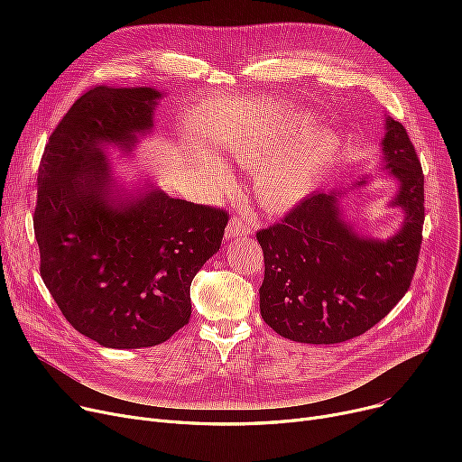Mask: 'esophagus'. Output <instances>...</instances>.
Wrapping results in <instances>:
<instances>
[{
  "mask_svg": "<svg viewBox=\"0 0 462 462\" xmlns=\"http://www.w3.org/2000/svg\"><path fill=\"white\" fill-rule=\"evenodd\" d=\"M249 232H251V226L245 223V218L234 217L232 221L226 225L225 237H226V239H236V237H239V236H247Z\"/></svg>",
  "mask_w": 462,
  "mask_h": 462,
  "instance_id": "obj_1",
  "label": "esophagus"
}]
</instances>
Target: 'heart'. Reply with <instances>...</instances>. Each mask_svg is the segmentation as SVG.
<instances>
[{
  "label": "heart",
  "mask_w": 462,
  "mask_h": 462,
  "mask_svg": "<svg viewBox=\"0 0 462 462\" xmlns=\"http://www.w3.org/2000/svg\"><path fill=\"white\" fill-rule=\"evenodd\" d=\"M317 125L307 110H286L273 116L247 140L236 143V153L254 170V192L270 211H286L303 202L319 187L341 150V134ZM206 180L223 189L232 181L230 168L211 157L202 161Z\"/></svg>",
  "instance_id": "b5f03b06"
}]
</instances>
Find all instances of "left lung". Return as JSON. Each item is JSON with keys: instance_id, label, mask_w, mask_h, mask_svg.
<instances>
[{"instance_id": "obj_1", "label": "left lung", "mask_w": 462, "mask_h": 462, "mask_svg": "<svg viewBox=\"0 0 462 462\" xmlns=\"http://www.w3.org/2000/svg\"><path fill=\"white\" fill-rule=\"evenodd\" d=\"M378 168L397 183L387 208L402 213L390 237L369 236L345 209V199L373 174L312 192L282 223L256 234L265 265L260 314L281 337L307 345L348 341L406 294L421 245L423 172L404 127L390 116H383Z\"/></svg>"}]
</instances>
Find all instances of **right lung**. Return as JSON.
Listing matches in <instances>:
<instances>
[{"mask_svg":"<svg viewBox=\"0 0 462 462\" xmlns=\"http://www.w3.org/2000/svg\"><path fill=\"white\" fill-rule=\"evenodd\" d=\"M164 91L97 86L63 116L37 176L41 277L67 322L106 348H148L190 319V282L218 251L228 215L125 181L112 152L153 134Z\"/></svg>","mask_w":462,"mask_h":462,"instance_id":"add662e5","label":"right lung"}]
</instances>
